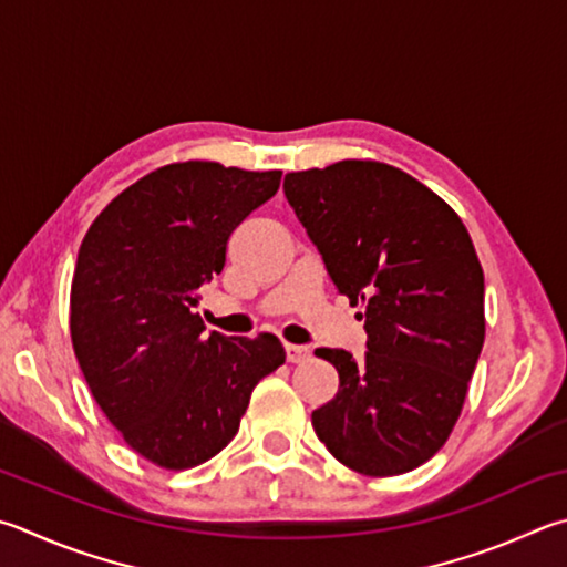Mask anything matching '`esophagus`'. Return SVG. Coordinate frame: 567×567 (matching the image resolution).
Listing matches in <instances>:
<instances>
[{
	"instance_id": "obj_1",
	"label": "esophagus",
	"mask_w": 567,
	"mask_h": 567,
	"mask_svg": "<svg viewBox=\"0 0 567 567\" xmlns=\"http://www.w3.org/2000/svg\"><path fill=\"white\" fill-rule=\"evenodd\" d=\"M285 357L290 364H302L310 359V349L300 344H285Z\"/></svg>"
}]
</instances>
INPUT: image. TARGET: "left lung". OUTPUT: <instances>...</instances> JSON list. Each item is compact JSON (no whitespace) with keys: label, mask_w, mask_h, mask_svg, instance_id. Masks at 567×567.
Listing matches in <instances>:
<instances>
[{"label":"left lung","mask_w":567,"mask_h":567,"mask_svg":"<svg viewBox=\"0 0 567 567\" xmlns=\"http://www.w3.org/2000/svg\"><path fill=\"white\" fill-rule=\"evenodd\" d=\"M285 198L349 305L367 352L317 349L339 389L312 411L319 441L364 476H399L446 444L476 369L483 270L458 215L409 173L339 161L285 176Z\"/></svg>","instance_id":"obj_1"}]
</instances>
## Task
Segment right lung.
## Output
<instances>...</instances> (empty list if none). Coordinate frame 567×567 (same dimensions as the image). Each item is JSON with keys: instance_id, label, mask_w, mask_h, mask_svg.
<instances>
[{"instance_id": "1", "label": "right lung", "mask_w": 567, "mask_h": 567, "mask_svg": "<svg viewBox=\"0 0 567 567\" xmlns=\"http://www.w3.org/2000/svg\"><path fill=\"white\" fill-rule=\"evenodd\" d=\"M280 178L171 163L116 195L81 243L69 317L79 367L126 444L161 468H193L228 446L255 384L285 364L277 337L205 334L193 312L233 230Z\"/></svg>"}]
</instances>
